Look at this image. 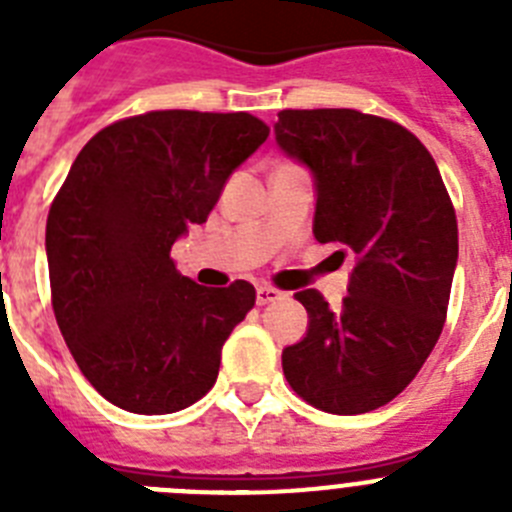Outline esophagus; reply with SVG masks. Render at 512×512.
I'll use <instances>...</instances> for the list:
<instances>
[{
    "label": "esophagus",
    "instance_id": "34e87169",
    "mask_svg": "<svg viewBox=\"0 0 512 512\" xmlns=\"http://www.w3.org/2000/svg\"><path fill=\"white\" fill-rule=\"evenodd\" d=\"M284 292H279V289L274 287H266V284H261V287H256V305H271V302L282 300Z\"/></svg>",
    "mask_w": 512,
    "mask_h": 512
}]
</instances>
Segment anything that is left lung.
Segmentation results:
<instances>
[{"instance_id":"8db88e82","label":"left lung","mask_w":512,"mask_h":512,"mask_svg":"<svg viewBox=\"0 0 512 512\" xmlns=\"http://www.w3.org/2000/svg\"><path fill=\"white\" fill-rule=\"evenodd\" d=\"M274 135L312 174L315 238L356 259L338 310L315 289L295 295L307 333L282 351L284 377L325 413H369L413 382L441 336L459 259L454 205L428 148L392 120L282 110Z\"/></svg>"}]
</instances>
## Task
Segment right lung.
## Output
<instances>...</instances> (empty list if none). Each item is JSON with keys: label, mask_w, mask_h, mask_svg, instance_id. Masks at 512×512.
Returning a JSON list of instances; mask_svg holds the SVG:
<instances>
[{"label": "right lung", "mask_w": 512, "mask_h": 512, "mask_svg": "<svg viewBox=\"0 0 512 512\" xmlns=\"http://www.w3.org/2000/svg\"><path fill=\"white\" fill-rule=\"evenodd\" d=\"M266 138L248 112L161 110L99 130L71 164L45 225L53 312L81 374L117 408L176 413L215 384L256 289L202 287L169 253Z\"/></svg>", "instance_id": "add662e5"}]
</instances>
